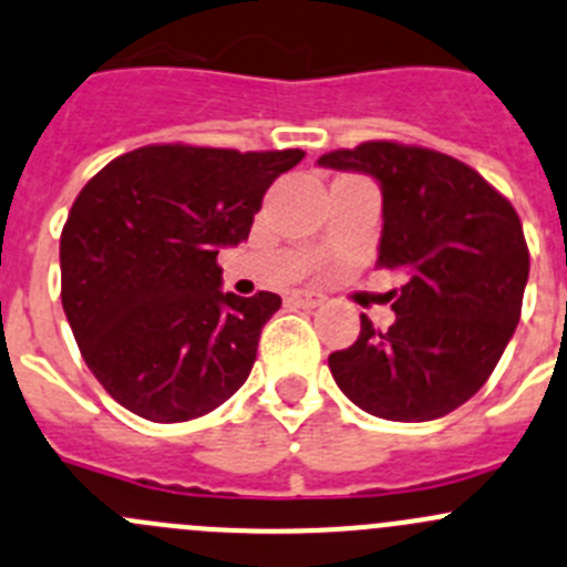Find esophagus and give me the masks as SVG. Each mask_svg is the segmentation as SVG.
Returning <instances> with one entry per match:
<instances>
[{
    "mask_svg": "<svg viewBox=\"0 0 567 567\" xmlns=\"http://www.w3.org/2000/svg\"><path fill=\"white\" fill-rule=\"evenodd\" d=\"M290 301L305 307V310H312V307L323 305V296L316 293V290H293V293H290Z\"/></svg>",
    "mask_w": 567,
    "mask_h": 567,
    "instance_id": "34e87169",
    "label": "esophagus"
}]
</instances>
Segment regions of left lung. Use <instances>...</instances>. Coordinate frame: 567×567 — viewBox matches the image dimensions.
Returning <instances> with one entry per match:
<instances>
[{
  "instance_id": "obj_1",
  "label": "left lung",
  "mask_w": 567,
  "mask_h": 567,
  "mask_svg": "<svg viewBox=\"0 0 567 567\" xmlns=\"http://www.w3.org/2000/svg\"><path fill=\"white\" fill-rule=\"evenodd\" d=\"M318 166L382 185L379 268L404 274L395 321L329 354L338 388L388 421H435L471 399L520 321L529 279L524 227L482 174L454 157L395 141L334 150Z\"/></svg>"
}]
</instances>
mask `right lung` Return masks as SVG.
Returning <instances> with one entry per match:
<instances>
[{"label": "right lung", "instance_id": "add662e5", "mask_svg": "<svg viewBox=\"0 0 567 567\" xmlns=\"http://www.w3.org/2000/svg\"><path fill=\"white\" fill-rule=\"evenodd\" d=\"M301 150L152 144L110 161L60 235V299L82 360L135 415H207L249 377L282 299L224 293L221 246L249 238L268 185Z\"/></svg>", "mask_w": 567, "mask_h": 567}]
</instances>
